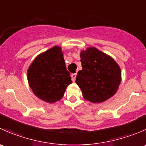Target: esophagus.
<instances>
[{
  "label": "esophagus",
  "instance_id": "esophagus-1",
  "mask_svg": "<svg viewBox=\"0 0 146 146\" xmlns=\"http://www.w3.org/2000/svg\"><path fill=\"white\" fill-rule=\"evenodd\" d=\"M76 73H73V74L71 75V79H72V81L74 82L75 80H76Z\"/></svg>",
  "mask_w": 146,
  "mask_h": 146
}]
</instances>
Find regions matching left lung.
<instances>
[{
    "instance_id": "obj_1",
    "label": "left lung",
    "mask_w": 146,
    "mask_h": 146,
    "mask_svg": "<svg viewBox=\"0 0 146 146\" xmlns=\"http://www.w3.org/2000/svg\"><path fill=\"white\" fill-rule=\"evenodd\" d=\"M82 70L76 82L85 100L102 103L114 96L121 81V71L115 60L95 47H88L80 54Z\"/></svg>"
}]
</instances>
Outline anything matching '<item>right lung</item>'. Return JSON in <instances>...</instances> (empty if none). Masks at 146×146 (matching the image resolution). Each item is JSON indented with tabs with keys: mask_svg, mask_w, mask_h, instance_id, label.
<instances>
[{
	"mask_svg": "<svg viewBox=\"0 0 146 146\" xmlns=\"http://www.w3.org/2000/svg\"><path fill=\"white\" fill-rule=\"evenodd\" d=\"M27 80L39 99L50 104L61 100L72 83L61 47L54 46L39 54L28 68Z\"/></svg>",
	"mask_w": 146,
	"mask_h": 146,
	"instance_id": "obj_1",
	"label": "right lung"
}]
</instances>
